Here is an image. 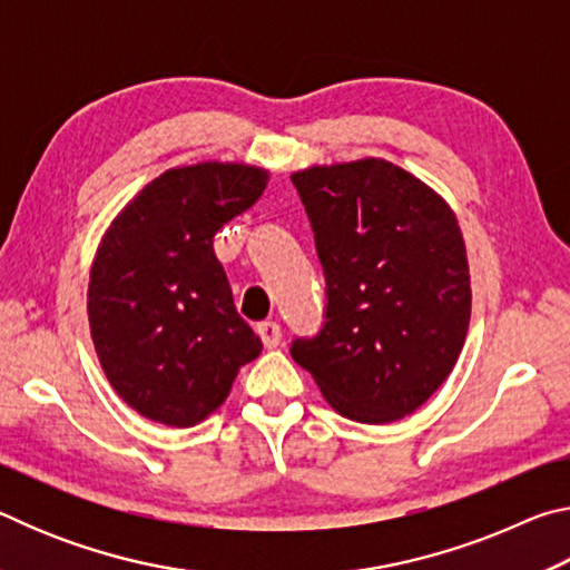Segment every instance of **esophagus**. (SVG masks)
I'll return each instance as SVG.
<instances>
[{
    "mask_svg": "<svg viewBox=\"0 0 570 570\" xmlns=\"http://www.w3.org/2000/svg\"><path fill=\"white\" fill-rule=\"evenodd\" d=\"M258 336H262V342L272 350V346H278V342H282V326H278L276 322H262L256 326Z\"/></svg>",
    "mask_w": 570,
    "mask_h": 570,
    "instance_id": "obj_1",
    "label": "esophagus"
}]
</instances>
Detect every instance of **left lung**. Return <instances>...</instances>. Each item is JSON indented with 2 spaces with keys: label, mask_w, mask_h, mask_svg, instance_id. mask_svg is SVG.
<instances>
[{
  "label": "left lung",
  "mask_w": 570,
  "mask_h": 570,
  "mask_svg": "<svg viewBox=\"0 0 570 570\" xmlns=\"http://www.w3.org/2000/svg\"><path fill=\"white\" fill-rule=\"evenodd\" d=\"M292 180L326 278L324 326L294 340V362L342 417L402 420L438 392L465 344L472 294L458 218L382 158Z\"/></svg>",
  "instance_id": "obj_1"
}]
</instances>
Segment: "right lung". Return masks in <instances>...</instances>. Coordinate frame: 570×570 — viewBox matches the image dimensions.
<instances>
[{
    "label": "right lung",
    "mask_w": 570,
    "mask_h": 570,
    "mask_svg": "<svg viewBox=\"0 0 570 570\" xmlns=\"http://www.w3.org/2000/svg\"><path fill=\"white\" fill-rule=\"evenodd\" d=\"M268 170L170 168L125 206L95 254L88 320L112 390L135 412L193 428L226 402L264 344L240 320L214 236L262 198Z\"/></svg>",
    "instance_id": "obj_1"
}]
</instances>
